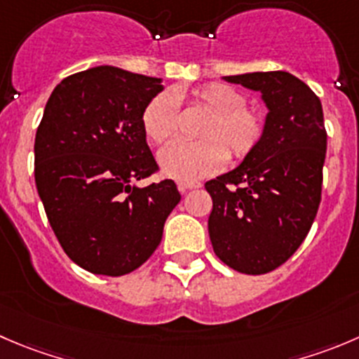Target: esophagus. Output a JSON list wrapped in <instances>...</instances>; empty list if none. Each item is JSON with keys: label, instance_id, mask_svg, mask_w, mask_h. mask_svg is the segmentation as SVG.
I'll return each instance as SVG.
<instances>
[{"label": "esophagus", "instance_id": "obj_1", "mask_svg": "<svg viewBox=\"0 0 359 359\" xmlns=\"http://www.w3.org/2000/svg\"><path fill=\"white\" fill-rule=\"evenodd\" d=\"M196 187H201V184L200 182H179L180 193H187V191L196 189Z\"/></svg>", "mask_w": 359, "mask_h": 359}]
</instances>
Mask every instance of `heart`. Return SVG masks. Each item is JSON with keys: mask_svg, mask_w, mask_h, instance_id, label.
I'll return each mask as SVG.
<instances>
[{"mask_svg": "<svg viewBox=\"0 0 359 359\" xmlns=\"http://www.w3.org/2000/svg\"><path fill=\"white\" fill-rule=\"evenodd\" d=\"M177 96H182L177 93ZM193 103L207 117L201 123L200 142H172L159 152V168L166 177L193 182L219 172L224 166L226 151L242 159L256 149L264 131V121L256 110L247 109V98L224 83H210L193 93ZM145 135L154 144L168 140L177 130V102L172 93H159L142 114Z\"/></svg>", "mask_w": 359, "mask_h": 359, "instance_id": "b5f03b06", "label": "heart"}]
</instances>
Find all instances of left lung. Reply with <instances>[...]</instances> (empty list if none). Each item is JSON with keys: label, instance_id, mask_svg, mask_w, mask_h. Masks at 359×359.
Returning a JSON list of instances; mask_svg holds the SVG:
<instances>
[{"label": "left lung", "instance_id": "8db88e82", "mask_svg": "<svg viewBox=\"0 0 359 359\" xmlns=\"http://www.w3.org/2000/svg\"><path fill=\"white\" fill-rule=\"evenodd\" d=\"M261 95L259 144L236 168L205 184L212 196L208 235L222 263L259 276L290 259L321 201L326 130L311 87L287 72L222 76Z\"/></svg>", "mask_w": 359, "mask_h": 359}]
</instances>
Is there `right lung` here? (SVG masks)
<instances>
[{
	"mask_svg": "<svg viewBox=\"0 0 359 359\" xmlns=\"http://www.w3.org/2000/svg\"><path fill=\"white\" fill-rule=\"evenodd\" d=\"M163 79L116 66L66 76L45 105L34 138V182L69 259L119 277L151 257L180 201L173 180L138 186L158 165L142 114Z\"/></svg>",
	"mask_w": 359,
	"mask_h": 359,
	"instance_id": "1",
	"label": "right lung"
}]
</instances>
